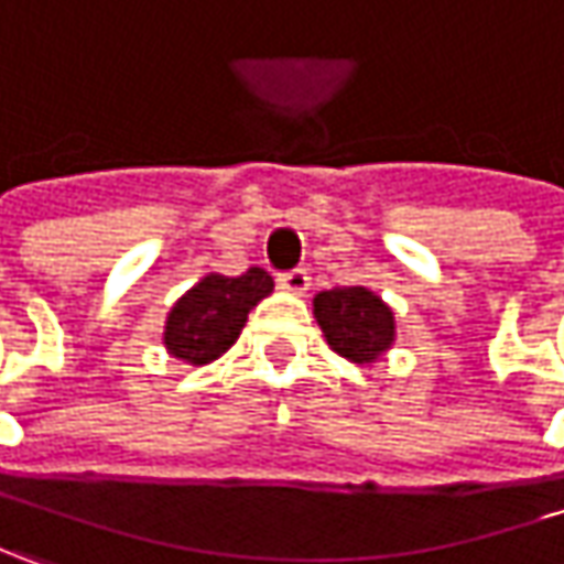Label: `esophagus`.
<instances>
[{
	"mask_svg": "<svg viewBox=\"0 0 564 564\" xmlns=\"http://www.w3.org/2000/svg\"><path fill=\"white\" fill-rule=\"evenodd\" d=\"M278 283L290 293H306L310 290V274H306V268H293V271H283Z\"/></svg>",
	"mask_w": 564,
	"mask_h": 564,
	"instance_id": "1",
	"label": "esophagus"
}]
</instances>
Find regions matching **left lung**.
Returning <instances> with one entry per match:
<instances>
[{"label": "left lung", "mask_w": 564, "mask_h": 564, "mask_svg": "<svg viewBox=\"0 0 564 564\" xmlns=\"http://www.w3.org/2000/svg\"><path fill=\"white\" fill-rule=\"evenodd\" d=\"M325 341L354 364H373L395 338L392 310L367 286H332L313 300Z\"/></svg>", "instance_id": "1"}]
</instances>
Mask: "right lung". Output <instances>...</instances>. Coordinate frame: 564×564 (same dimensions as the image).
<instances>
[{"instance_id":"right-lung-1","label":"right lung","mask_w":564,"mask_h":564,"mask_svg":"<svg viewBox=\"0 0 564 564\" xmlns=\"http://www.w3.org/2000/svg\"><path fill=\"white\" fill-rule=\"evenodd\" d=\"M274 290L264 268H249L239 278L207 274L172 306L165 322V348L172 357L204 367L236 345L249 313Z\"/></svg>"}]
</instances>
